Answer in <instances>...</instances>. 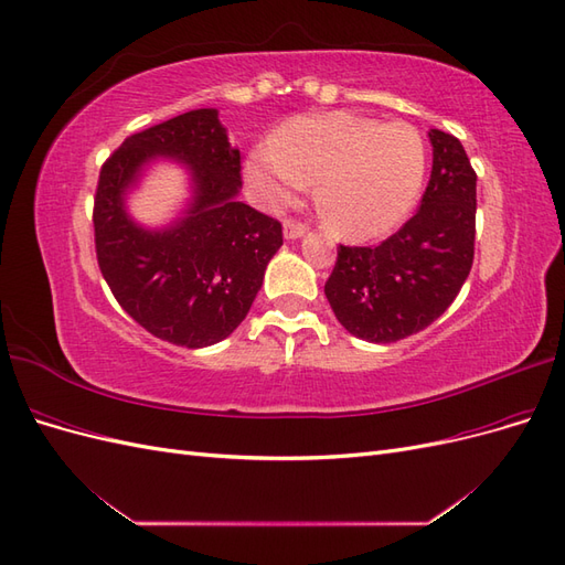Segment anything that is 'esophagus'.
<instances>
[{
    "mask_svg": "<svg viewBox=\"0 0 565 565\" xmlns=\"http://www.w3.org/2000/svg\"><path fill=\"white\" fill-rule=\"evenodd\" d=\"M282 228H285V237H289V241H297V237L306 233V224H301L297 218H285Z\"/></svg>",
    "mask_w": 565,
    "mask_h": 565,
    "instance_id": "1",
    "label": "esophagus"
}]
</instances>
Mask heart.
I'll use <instances>...</instances> for the list:
<instances>
[{
    "label": "heart",
    "mask_w": 565,
    "mask_h": 565,
    "mask_svg": "<svg viewBox=\"0 0 565 565\" xmlns=\"http://www.w3.org/2000/svg\"><path fill=\"white\" fill-rule=\"evenodd\" d=\"M245 174L273 210L292 207L316 178L318 212L339 237L374 241L415 207L426 177V143L405 122L347 110L289 119L254 146Z\"/></svg>",
    "instance_id": "obj_1"
}]
</instances>
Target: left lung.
<instances>
[{
	"label": "left lung",
	"mask_w": 565,
	"mask_h": 565,
	"mask_svg": "<svg viewBox=\"0 0 565 565\" xmlns=\"http://www.w3.org/2000/svg\"><path fill=\"white\" fill-rule=\"evenodd\" d=\"M429 139L434 167L419 212L377 247L339 245L324 282L337 320L374 344L429 328L473 264L476 172L452 134L431 129Z\"/></svg>",
	"instance_id": "8db88e82"
}]
</instances>
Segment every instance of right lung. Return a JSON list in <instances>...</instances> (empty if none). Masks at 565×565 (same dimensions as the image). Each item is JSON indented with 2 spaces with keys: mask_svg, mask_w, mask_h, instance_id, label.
Segmentation results:
<instances>
[{
  "mask_svg": "<svg viewBox=\"0 0 565 565\" xmlns=\"http://www.w3.org/2000/svg\"><path fill=\"white\" fill-rule=\"evenodd\" d=\"M156 157L183 161L194 202L172 227L134 225L124 195ZM241 150L214 108L131 134L100 167L94 198L98 268L117 303L158 339L185 349L226 339L249 313L264 270L282 245L280 221L237 202Z\"/></svg>",
  "mask_w": 565,
  "mask_h": 565,
  "instance_id": "add662e5",
  "label": "right lung"
}]
</instances>
